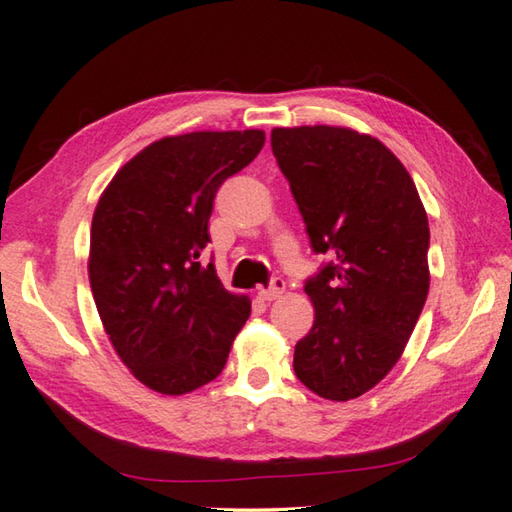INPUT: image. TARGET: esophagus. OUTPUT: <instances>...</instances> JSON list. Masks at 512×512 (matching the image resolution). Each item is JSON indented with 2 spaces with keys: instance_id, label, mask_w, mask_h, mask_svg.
I'll list each match as a JSON object with an SVG mask.
<instances>
[{
  "instance_id": "obj_1",
  "label": "esophagus",
  "mask_w": 512,
  "mask_h": 512,
  "mask_svg": "<svg viewBox=\"0 0 512 512\" xmlns=\"http://www.w3.org/2000/svg\"><path fill=\"white\" fill-rule=\"evenodd\" d=\"M283 292H285V281L283 279H272L270 288L258 290V297H261L263 301H274V299H279Z\"/></svg>"
}]
</instances>
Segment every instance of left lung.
I'll return each mask as SVG.
<instances>
[{
	"instance_id": "obj_1",
	"label": "left lung",
	"mask_w": 512,
	"mask_h": 512,
	"mask_svg": "<svg viewBox=\"0 0 512 512\" xmlns=\"http://www.w3.org/2000/svg\"><path fill=\"white\" fill-rule=\"evenodd\" d=\"M272 152L330 261L306 281L315 324L294 373L326 400H353L387 375L429 292V224L414 179L369 134L335 125L274 128Z\"/></svg>"
}]
</instances>
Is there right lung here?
<instances>
[{
  "label": "right lung",
  "mask_w": 512,
  "mask_h": 512,
  "mask_svg": "<svg viewBox=\"0 0 512 512\" xmlns=\"http://www.w3.org/2000/svg\"><path fill=\"white\" fill-rule=\"evenodd\" d=\"M263 143V130L164 137L132 157L96 204V310L121 362L152 391L182 396L218 378L249 319V299L222 288L202 251L215 193Z\"/></svg>",
  "instance_id": "1"
}]
</instances>
